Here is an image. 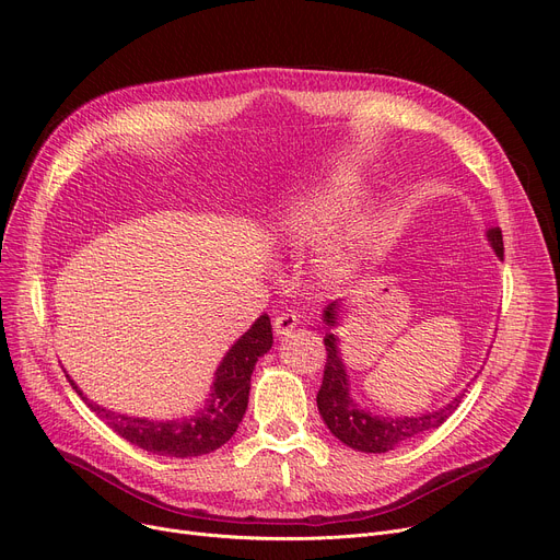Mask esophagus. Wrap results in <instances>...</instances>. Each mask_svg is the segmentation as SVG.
Returning <instances> with one entry per match:
<instances>
[{
	"label": "esophagus",
	"mask_w": 560,
	"mask_h": 560,
	"mask_svg": "<svg viewBox=\"0 0 560 560\" xmlns=\"http://www.w3.org/2000/svg\"><path fill=\"white\" fill-rule=\"evenodd\" d=\"M298 325H300V315L298 313H292V311L279 313L275 317V334L277 336H288Z\"/></svg>",
	"instance_id": "34e87169"
}]
</instances>
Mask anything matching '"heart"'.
<instances>
[{
  "label": "heart",
  "mask_w": 560,
  "mask_h": 560,
  "mask_svg": "<svg viewBox=\"0 0 560 560\" xmlns=\"http://www.w3.org/2000/svg\"><path fill=\"white\" fill-rule=\"evenodd\" d=\"M359 184L349 176H331L292 197L279 220V231L285 245L308 247L325 235L351 211L359 199ZM368 243V229H357L345 243L329 249L325 265L331 272H347Z\"/></svg>",
  "instance_id": "1"
}]
</instances>
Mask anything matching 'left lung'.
Masks as SVG:
<instances>
[{
  "label": "left lung",
  "instance_id": "1",
  "mask_svg": "<svg viewBox=\"0 0 560 560\" xmlns=\"http://www.w3.org/2000/svg\"><path fill=\"white\" fill-rule=\"evenodd\" d=\"M488 241L497 256H504V238L502 231L490 229ZM336 308L338 302L329 304L325 311V322L329 327L336 325ZM327 347V365L325 376H322V386L317 393V408L319 416L329 427V431L345 443L347 447L365 452V454H384L399 443L416 438L424 431L438 429L443 424L454 410L458 408L463 395H458L454 401H450L445 408L435 410V413L420 416V418H376L365 413L359 408V404L349 397V384H347V372L340 359L338 340L334 334L325 336Z\"/></svg>",
  "mask_w": 560,
  "mask_h": 560
}]
</instances>
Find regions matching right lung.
I'll return each instance as SVG.
<instances>
[{
  "label": "right lung",
  "mask_w": 560,
  "mask_h": 560,
  "mask_svg": "<svg viewBox=\"0 0 560 560\" xmlns=\"http://www.w3.org/2000/svg\"><path fill=\"white\" fill-rule=\"evenodd\" d=\"M272 347V325L268 315H260L252 329L235 342L224 361L215 372L213 393L199 416L190 420H170V422H154L144 418H129L113 413L93 401L91 406L95 413L131 445L152 452L159 456H174V458H190L211 454L222 447L226 440L235 433L243 416L247 410L249 399V381L258 357L268 354ZM72 388L81 395L74 386V381L68 376Z\"/></svg>",
  "instance_id": "add662e5"
}]
</instances>
